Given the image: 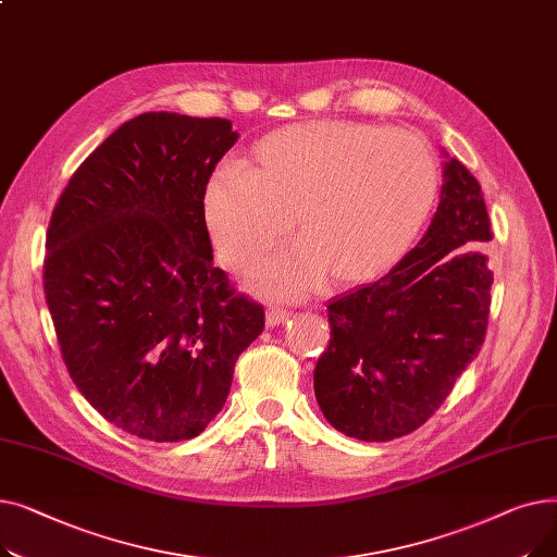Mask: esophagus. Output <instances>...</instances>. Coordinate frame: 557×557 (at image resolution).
Listing matches in <instances>:
<instances>
[{"label":"esophagus","mask_w":557,"mask_h":557,"mask_svg":"<svg viewBox=\"0 0 557 557\" xmlns=\"http://www.w3.org/2000/svg\"><path fill=\"white\" fill-rule=\"evenodd\" d=\"M288 315H290V313L284 311V309H269V311H267V325H269V327L282 325V323H286Z\"/></svg>","instance_id":"34e87169"}]
</instances>
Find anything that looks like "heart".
I'll return each mask as SVG.
<instances>
[{"label":"heart","mask_w":557,"mask_h":557,"mask_svg":"<svg viewBox=\"0 0 557 557\" xmlns=\"http://www.w3.org/2000/svg\"><path fill=\"white\" fill-rule=\"evenodd\" d=\"M441 173L418 135L323 120L273 131L250 158L221 164L202 187V223L219 257L248 269L286 234L296 250L261 263L252 284L280 300L323 284H368L411 250Z\"/></svg>","instance_id":"b5f03b06"}]
</instances>
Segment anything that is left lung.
I'll return each instance as SVG.
<instances>
[{"mask_svg":"<svg viewBox=\"0 0 557 557\" xmlns=\"http://www.w3.org/2000/svg\"><path fill=\"white\" fill-rule=\"evenodd\" d=\"M490 239L479 181L445 153L441 202L420 244L327 307L332 336L313 393L336 431L386 443L441 408L485 338L492 271L465 244Z\"/></svg>","mask_w":557,"mask_h":557,"instance_id":"8db88e82","label":"left lung"}]
</instances>
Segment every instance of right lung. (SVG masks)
<instances>
[{
    "instance_id": "obj_1",
    "label": "right lung",
    "mask_w": 557,
    "mask_h": 557,
    "mask_svg": "<svg viewBox=\"0 0 557 557\" xmlns=\"http://www.w3.org/2000/svg\"><path fill=\"white\" fill-rule=\"evenodd\" d=\"M239 133L144 112L90 153L47 230L45 298L72 382L156 443L196 437L223 408L263 307L214 267L200 194Z\"/></svg>"
}]
</instances>
